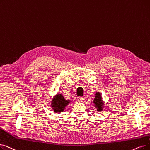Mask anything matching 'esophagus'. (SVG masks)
<instances>
[{"label": "esophagus", "mask_w": 150, "mask_h": 150, "mask_svg": "<svg viewBox=\"0 0 150 150\" xmlns=\"http://www.w3.org/2000/svg\"><path fill=\"white\" fill-rule=\"evenodd\" d=\"M84 100V97H77V100L79 102H82Z\"/></svg>", "instance_id": "esophagus-1"}]
</instances>
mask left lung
Masks as SVG:
<instances>
[{
	"label": "left lung",
	"mask_w": 150,
	"mask_h": 150,
	"mask_svg": "<svg viewBox=\"0 0 150 150\" xmlns=\"http://www.w3.org/2000/svg\"><path fill=\"white\" fill-rule=\"evenodd\" d=\"M95 98L93 101V103H94L95 105L97 108V111H101L102 108H103V103L102 100V96L101 94L99 93H97L95 94Z\"/></svg>",
	"instance_id": "1"
}]
</instances>
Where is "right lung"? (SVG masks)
Listing matches in <instances>:
<instances>
[{"label": "right lung", "instance_id": "obj_1", "mask_svg": "<svg viewBox=\"0 0 150 150\" xmlns=\"http://www.w3.org/2000/svg\"><path fill=\"white\" fill-rule=\"evenodd\" d=\"M70 102V100H67L65 99L62 94H58L55 96L52 100V107H53V110L54 112L61 113L64 111V108L67 107Z\"/></svg>", "mask_w": 150, "mask_h": 150}]
</instances>
